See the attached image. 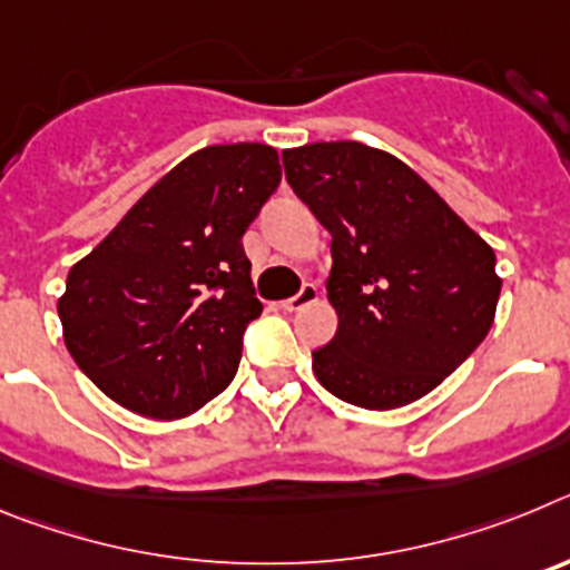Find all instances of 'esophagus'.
Instances as JSON below:
<instances>
[{
  "mask_svg": "<svg viewBox=\"0 0 570 570\" xmlns=\"http://www.w3.org/2000/svg\"><path fill=\"white\" fill-rule=\"evenodd\" d=\"M316 299H320V288H316L314 282H305V285H302L299 294L282 302V308L291 311V314H294V311H302V308H308V305H314Z\"/></svg>",
  "mask_w": 570,
  "mask_h": 570,
  "instance_id": "1",
  "label": "esophagus"
}]
</instances>
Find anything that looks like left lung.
I'll use <instances>...</instances> for the list:
<instances>
[{"label": "left lung", "instance_id": "1", "mask_svg": "<svg viewBox=\"0 0 570 570\" xmlns=\"http://www.w3.org/2000/svg\"><path fill=\"white\" fill-rule=\"evenodd\" d=\"M282 163L331 234L325 288L340 325L311 354L316 380L367 411L422 400L491 331L493 248L387 150L314 142L282 150Z\"/></svg>", "mask_w": 570, "mask_h": 570}]
</instances>
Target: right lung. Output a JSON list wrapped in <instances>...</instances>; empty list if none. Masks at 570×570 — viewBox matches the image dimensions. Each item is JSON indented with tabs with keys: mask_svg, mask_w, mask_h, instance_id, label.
I'll return each mask as SVG.
<instances>
[{
	"mask_svg": "<svg viewBox=\"0 0 570 570\" xmlns=\"http://www.w3.org/2000/svg\"><path fill=\"white\" fill-rule=\"evenodd\" d=\"M282 179L271 145H208L70 268L65 347L134 414L183 420L223 394L262 314L242 234Z\"/></svg>",
	"mask_w": 570,
	"mask_h": 570,
	"instance_id": "obj_1",
	"label": "right lung"
}]
</instances>
